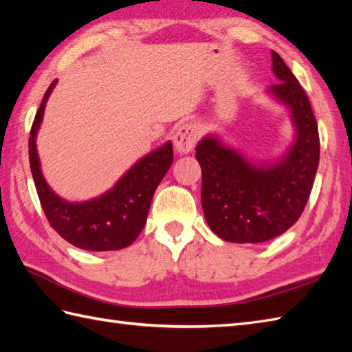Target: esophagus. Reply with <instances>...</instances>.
<instances>
[{
    "instance_id": "obj_1",
    "label": "esophagus",
    "mask_w": 352,
    "mask_h": 352,
    "mask_svg": "<svg viewBox=\"0 0 352 352\" xmlns=\"http://www.w3.org/2000/svg\"><path fill=\"white\" fill-rule=\"evenodd\" d=\"M199 139V126L193 122H186L177 129L174 134V145L180 154L190 153Z\"/></svg>"
}]
</instances>
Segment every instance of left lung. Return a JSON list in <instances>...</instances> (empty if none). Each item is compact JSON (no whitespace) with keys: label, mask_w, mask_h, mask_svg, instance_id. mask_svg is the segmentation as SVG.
<instances>
[{"label":"left lung","mask_w":352,"mask_h":352,"mask_svg":"<svg viewBox=\"0 0 352 352\" xmlns=\"http://www.w3.org/2000/svg\"><path fill=\"white\" fill-rule=\"evenodd\" d=\"M272 65L280 83L269 91L290 107L298 130L289 154L272 166L256 168L213 138L197 146L206 221L228 242L260 243L289 230L304 212L318 170L319 131L309 96L275 51Z\"/></svg>","instance_id":"8db88e82"}]
</instances>
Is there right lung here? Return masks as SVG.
<instances>
[{
	"label": "right lung",
	"mask_w": 352,
	"mask_h": 352,
	"mask_svg": "<svg viewBox=\"0 0 352 352\" xmlns=\"http://www.w3.org/2000/svg\"><path fill=\"white\" fill-rule=\"evenodd\" d=\"M54 85L56 80L43 95L28 138L30 168L43 213L50 226L77 248L87 251L122 250L136 241L145 227L154 192L174 162L172 144L168 142L140 159L115 188L102 197L81 204L66 203L45 183L36 151V133Z\"/></svg>",
	"instance_id": "right-lung-1"
}]
</instances>
